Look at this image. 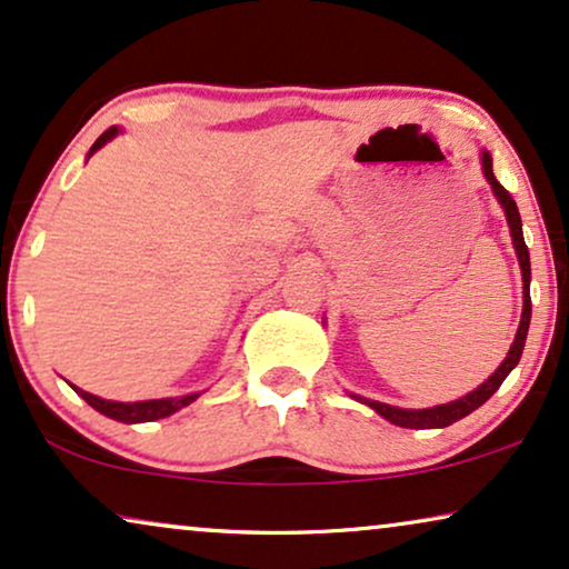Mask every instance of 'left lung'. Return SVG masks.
<instances>
[{"instance_id": "left-lung-1", "label": "left lung", "mask_w": 569, "mask_h": 569, "mask_svg": "<svg viewBox=\"0 0 569 569\" xmlns=\"http://www.w3.org/2000/svg\"><path fill=\"white\" fill-rule=\"evenodd\" d=\"M481 171H483V177H487L491 192H495V197H497V202L505 210L507 226H510L515 254H518V262H520L522 315H520L518 332H515V340H512L510 351H507V356H505V361L499 363L495 372L489 375V380L481 382L479 388L468 392V396L458 398V400H450V403L431 406V408H398V406H390V403H380V400H369V398L353 396V392H351L353 400H359V403L369 406L372 411L380 413L382 419L396 423V427H403V429H445V427H450V423L466 419L468 413H473L476 408L483 406L491 396H495V392L499 390V385H502L505 377L510 375L515 367H518V361L522 356V346H526V336H528V325H531V257H528L526 239H522V221H520L518 206H515L510 192H507V189L499 184L495 171H491L489 150H481Z\"/></svg>"}]
</instances>
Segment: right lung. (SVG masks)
Here are the masks:
<instances>
[{"mask_svg":"<svg viewBox=\"0 0 569 569\" xmlns=\"http://www.w3.org/2000/svg\"><path fill=\"white\" fill-rule=\"evenodd\" d=\"M121 130L119 127H109L101 138L93 142V148L88 150V158L96 153V150H101L106 142L117 138ZM74 388V385H72ZM74 392L86 400L88 406H93L98 413L109 416L113 421H121V423H142V421H158V419H166V416L181 411V408L194 403L197 398L202 396V392H189V396H179V398H153V400H132V403H121V400H106V398H98L93 392H86L80 388H74Z\"/></svg>","mask_w":569,"mask_h":569,"instance_id":"add662e5","label":"right lung"}]
</instances>
